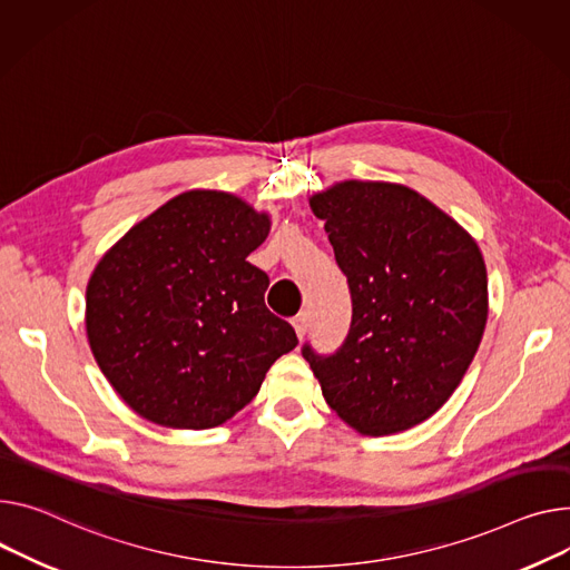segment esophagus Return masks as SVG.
I'll list each match as a JSON object with an SVG mask.
<instances>
[{
    "mask_svg": "<svg viewBox=\"0 0 570 570\" xmlns=\"http://www.w3.org/2000/svg\"><path fill=\"white\" fill-rule=\"evenodd\" d=\"M293 327H295L297 338H305V334H307V330H309V314H307V312H299V314L293 318Z\"/></svg>",
    "mask_w": 570,
    "mask_h": 570,
    "instance_id": "esophagus-1",
    "label": "esophagus"
}]
</instances>
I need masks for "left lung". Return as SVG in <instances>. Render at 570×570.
I'll return each mask as SVG.
<instances>
[{"mask_svg":"<svg viewBox=\"0 0 570 570\" xmlns=\"http://www.w3.org/2000/svg\"><path fill=\"white\" fill-rule=\"evenodd\" d=\"M309 206L348 277L344 344L312 364L327 405L362 435L407 431L463 381L488 321V275L474 238L399 183L344 180Z\"/></svg>","mask_w":570,"mask_h":570,"instance_id":"8db88e82","label":"left lung"}]
</instances>
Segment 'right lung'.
<instances>
[{"mask_svg":"<svg viewBox=\"0 0 570 570\" xmlns=\"http://www.w3.org/2000/svg\"><path fill=\"white\" fill-rule=\"evenodd\" d=\"M271 217L217 189H189L114 245L87 286L91 353L117 394L167 429H213L243 410L297 346L265 307L271 279L247 256Z\"/></svg>","mask_w":570,"mask_h":570,"instance_id":"add662e5","label":"right lung"}]
</instances>
